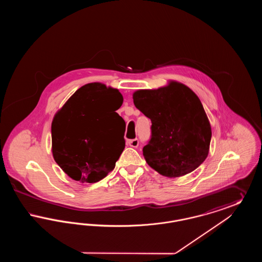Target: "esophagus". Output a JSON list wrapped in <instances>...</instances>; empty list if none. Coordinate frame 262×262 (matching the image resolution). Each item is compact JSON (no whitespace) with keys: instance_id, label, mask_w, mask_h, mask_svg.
Segmentation results:
<instances>
[{"instance_id":"34e87169","label":"esophagus","mask_w":262,"mask_h":262,"mask_svg":"<svg viewBox=\"0 0 262 262\" xmlns=\"http://www.w3.org/2000/svg\"><path fill=\"white\" fill-rule=\"evenodd\" d=\"M127 144H128L130 147L137 148V146H138V144H139V142H138V139H137V138H135V139H129V140H127Z\"/></svg>"}]
</instances>
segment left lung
<instances>
[{
  "label": "left lung",
  "mask_w": 262,
  "mask_h": 262,
  "mask_svg": "<svg viewBox=\"0 0 262 262\" xmlns=\"http://www.w3.org/2000/svg\"><path fill=\"white\" fill-rule=\"evenodd\" d=\"M135 106L151 120V138L143 147L147 164L159 174H188L206 159L211 126L198 95L187 85L170 81L158 89L133 94Z\"/></svg>",
  "instance_id": "1"
}]
</instances>
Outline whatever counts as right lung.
<instances>
[{
  "label": "right lung",
  "mask_w": 262,
  "mask_h": 262,
  "mask_svg": "<svg viewBox=\"0 0 262 262\" xmlns=\"http://www.w3.org/2000/svg\"><path fill=\"white\" fill-rule=\"evenodd\" d=\"M118 89L100 82L77 89L52 122V152L73 180L96 183L116 166L125 148V123L116 111L123 104ZM119 123L121 127L113 129Z\"/></svg>",
  "instance_id": "obj_1"
}]
</instances>
